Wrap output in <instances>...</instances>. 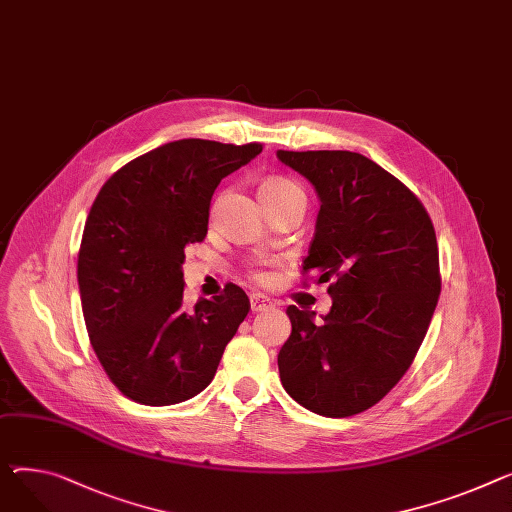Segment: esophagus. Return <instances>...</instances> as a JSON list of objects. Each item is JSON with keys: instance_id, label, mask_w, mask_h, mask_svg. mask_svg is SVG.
Here are the masks:
<instances>
[{"instance_id": "34e87169", "label": "esophagus", "mask_w": 512, "mask_h": 512, "mask_svg": "<svg viewBox=\"0 0 512 512\" xmlns=\"http://www.w3.org/2000/svg\"><path fill=\"white\" fill-rule=\"evenodd\" d=\"M271 306H274V300H271L269 296H265V294H261V292L251 294V311H253V313L267 311V309H271Z\"/></svg>"}]
</instances>
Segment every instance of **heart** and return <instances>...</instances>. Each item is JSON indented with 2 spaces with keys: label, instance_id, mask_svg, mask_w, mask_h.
Wrapping results in <instances>:
<instances>
[{
  "label": "heart",
  "instance_id": "1",
  "mask_svg": "<svg viewBox=\"0 0 512 512\" xmlns=\"http://www.w3.org/2000/svg\"><path fill=\"white\" fill-rule=\"evenodd\" d=\"M263 185H269V187H290L292 183H290V181H282V179H271V181H267V183H263ZM253 276H255L257 280H265V274H263L261 269H255Z\"/></svg>",
  "mask_w": 512,
  "mask_h": 512
}]
</instances>
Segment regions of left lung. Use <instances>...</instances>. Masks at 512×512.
Masks as SVG:
<instances>
[{
  "instance_id": "left-lung-1",
  "label": "left lung",
  "mask_w": 512,
  "mask_h": 512,
  "mask_svg": "<svg viewBox=\"0 0 512 512\" xmlns=\"http://www.w3.org/2000/svg\"><path fill=\"white\" fill-rule=\"evenodd\" d=\"M321 201L302 269L331 282V311L286 309L278 354L288 395L325 418L379 403L410 368L434 315L440 274L430 216L377 162L348 150H278Z\"/></svg>"
}]
</instances>
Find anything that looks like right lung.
<instances>
[{
	"label": "right lung",
	"mask_w": 512,
	"mask_h": 512,
	"mask_svg": "<svg viewBox=\"0 0 512 512\" xmlns=\"http://www.w3.org/2000/svg\"><path fill=\"white\" fill-rule=\"evenodd\" d=\"M261 144L168 142L102 185L86 218L78 286L90 344L113 385L142 405H173L206 389L251 309L228 284L183 306L185 249L208 234L216 187Z\"/></svg>",
	"instance_id": "obj_1"
}]
</instances>
